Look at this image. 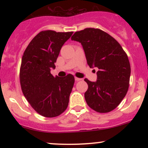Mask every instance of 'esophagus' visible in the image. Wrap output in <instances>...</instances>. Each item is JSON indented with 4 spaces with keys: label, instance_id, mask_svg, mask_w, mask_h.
I'll use <instances>...</instances> for the list:
<instances>
[{
    "label": "esophagus",
    "instance_id": "obj_1",
    "mask_svg": "<svg viewBox=\"0 0 148 148\" xmlns=\"http://www.w3.org/2000/svg\"><path fill=\"white\" fill-rule=\"evenodd\" d=\"M81 80H82V79H80V78L75 77V81H81Z\"/></svg>",
    "mask_w": 148,
    "mask_h": 148
}]
</instances>
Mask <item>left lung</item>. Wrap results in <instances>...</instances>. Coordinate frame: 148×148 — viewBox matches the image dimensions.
<instances>
[{"mask_svg": "<svg viewBox=\"0 0 148 148\" xmlns=\"http://www.w3.org/2000/svg\"><path fill=\"white\" fill-rule=\"evenodd\" d=\"M71 40L81 44L90 67L98 69L96 81L84 80L88 85L84 95L88 105L99 113L113 111L129 88L131 67L126 53L113 37L97 28L76 32Z\"/></svg>", "mask_w": 148, "mask_h": 148, "instance_id": "1", "label": "left lung"}]
</instances>
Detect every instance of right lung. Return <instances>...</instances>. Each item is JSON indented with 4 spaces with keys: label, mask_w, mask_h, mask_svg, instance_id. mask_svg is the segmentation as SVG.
<instances>
[{
    "label": "right lung",
    "mask_w": 148,
    "mask_h": 148,
    "mask_svg": "<svg viewBox=\"0 0 148 148\" xmlns=\"http://www.w3.org/2000/svg\"><path fill=\"white\" fill-rule=\"evenodd\" d=\"M72 33L42 31L23 53L19 74L22 92L34 110L44 117H56L68 106L74 76L54 77L51 69L56 68L60 49Z\"/></svg>",
    "instance_id": "1"
}]
</instances>
